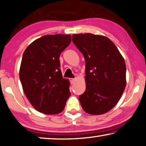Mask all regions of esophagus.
Listing matches in <instances>:
<instances>
[{
	"instance_id": "obj_1",
	"label": "esophagus",
	"mask_w": 146,
	"mask_h": 146,
	"mask_svg": "<svg viewBox=\"0 0 146 146\" xmlns=\"http://www.w3.org/2000/svg\"><path fill=\"white\" fill-rule=\"evenodd\" d=\"M69 81H70V83L72 84H73L76 81V78H69Z\"/></svg>"
}]
</instances>
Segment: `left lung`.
<instances>
[{"instance_id":"obj_1","label":"left lung","mask_w":146,"mask_h":146,"mask_svg":"<svg viewBox=\"0 0 146 146\" xmlns=\"http://www.w3.org/2000/svg\"><path fill=\"white\" fill-rule=\"evenodd\" d=\"M86 60V89L79 100L84 111L100 115L117 104L126 86V65L117 47L108 38L90 33L72 35Z\"/></svg>"}]
</instances>
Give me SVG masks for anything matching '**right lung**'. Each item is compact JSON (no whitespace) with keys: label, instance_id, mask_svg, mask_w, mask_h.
<instances>
[{"label":"right lung","instance_id":"add662e5","mask_svg":"<svg viewBox=\"0 0 146 146\" xmlns=\"http://www.w3.org/2000/svg\"><path fill=\"white\" fill-rule=\"evenodd\" d=\"M70 42V35H46L35 40L24 51L20 81L29 102L41 113H59L70 95V82L62 78L59 60Z\"/></svg>","mask_w":146,"mask_h":146}]
</instances>
